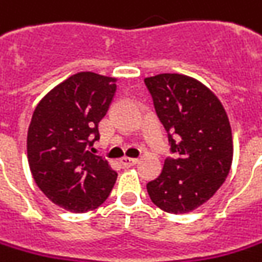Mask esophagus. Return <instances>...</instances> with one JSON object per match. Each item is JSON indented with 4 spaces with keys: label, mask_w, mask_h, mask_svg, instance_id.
Masks as SVG:
<instances>
[{
    "label": "esophagus",
    "mask_w": 262,
    "mask_h": 262,
    "mask_svg": "<svg viewBox=\"0 0 262 262\" xmlns=\"http://www.w3.org/2000/svg\"><path fill=\"white\" fill-rule=\"evenodd\" d=\"M122 165H123L124 168H130V166H133V165H136L138 163V159H135V158H127V156H124V158H122Z\"/></svg>",
    "instance_id": "obj_1"
}]
</instances>
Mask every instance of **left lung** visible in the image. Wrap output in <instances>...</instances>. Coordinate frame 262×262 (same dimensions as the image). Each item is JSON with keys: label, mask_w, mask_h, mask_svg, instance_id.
Returning a JSON list of instances; mask_svg holds the SVG:
<instances>
[{"label": "left lung", "mask_w": 262, "mask_h": 262, "mask_svg": "<svg viewBox=\"0 0 262 262\" xmlns=\"http://www.w3.org/2000/svg\"><path fill=\"white\" fill-rule=\"evenodd\" d=\"M145 84L175 155L146 185L147 193L165 212H191L212 198L229 173L234 145L227 112L189 76L165 73L146 77Z\"/></svg>", "instance_id": "left-lung-1"}]
</instances>
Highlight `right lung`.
<instances>
[{
    "label": "right lung",
    "instance_id": "right-lung-1",
    "mask_svg": "<svg viewBox=\"0 0 262 262\" xmlns=\"http://www.w3.org/2000/svg\"><path fill=\"white\" fill-rule=\"evenodd\" d=\"M115 77L73 74L42 97L27 135L28 165L37 186L70 212L100 206L116 182L108 162L89 150L116 93Z\"/></svg>",
    "mask_w": 262,
    "mask_h": 262
}]
</instances>
